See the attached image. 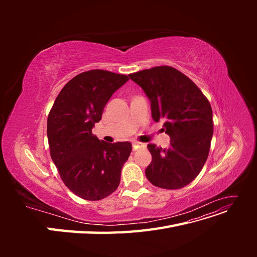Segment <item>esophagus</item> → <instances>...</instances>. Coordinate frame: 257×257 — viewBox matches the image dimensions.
Instances as JSON below:
<instances>
[{
  "mask_svg": "<svg viewBox=\"0 0 257 257\" xmlns=\"http://www.w3.org/2000/svg\"><path fill=\"white\" fill-rule=\"evenodd\" d=\"M146 145L142 144V143H137V142H133V150H138L139 148H145Z\"/></svg>",
  "mask_w": 257,
  "mask_h": 257,
  "instance_id": "esophagus-1",
  "label": "esophagus"
}]
</instances>
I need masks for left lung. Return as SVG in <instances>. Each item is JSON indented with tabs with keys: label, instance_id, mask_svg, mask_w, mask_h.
<instances>
[{
	"label": "left lung",
	"instance_id": "obj_1",
	"mask_svg": "<svg viewBox=\"0 0 257 257\" xmlns=\"http://www.w3.org/2000/svg\"><path fill=\"white\" fill-rule=\"evenodd\" d=\"M151 103L155 122L164 121L170 137L166 149L149 144L152 162L146 177L153 185L177 190L191 183L207 161L213 135L209 100L189 77L172 66H157L128 75Z\"/></svg>",
	"mask_w": 257,
	"mask_h": 257
}]
</instances>
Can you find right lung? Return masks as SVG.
<instances>
[{"instance_id": "right-lung-1", "label": "right lung", "mask_w": 257, "mask_h": 257, "mask_svg": "<svg viewBox=\"0 0 257 257\" xmlns=\"http://www.w3.org/2000/svg\"><path fill=\"white\" fill-rule=\"evenodd\" d=\"M127 80L126 75L103 69L81 73L64 85L49 112L51 159L64 184L82 199H103L119 186L132 145L99 141L92 128L111 95Z\"/></svg>"}]
</instances>
